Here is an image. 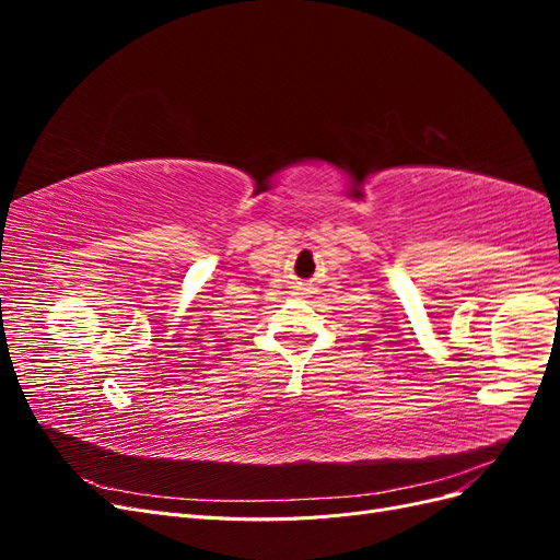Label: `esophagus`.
<instances>
[{"label":"esophagus","instance_id":"34e87169","mask_svg":"<svg viewBox=\"0 0 560 560\" xmlns=\"http://www.w3.org/2000/svg\"><path fill=\"white\" fill-rule=\"evenodd\" d=\"M299 290H303V287H299Z\"/></svg>","mask_w":560,"mask_h":560}]
</instances>
